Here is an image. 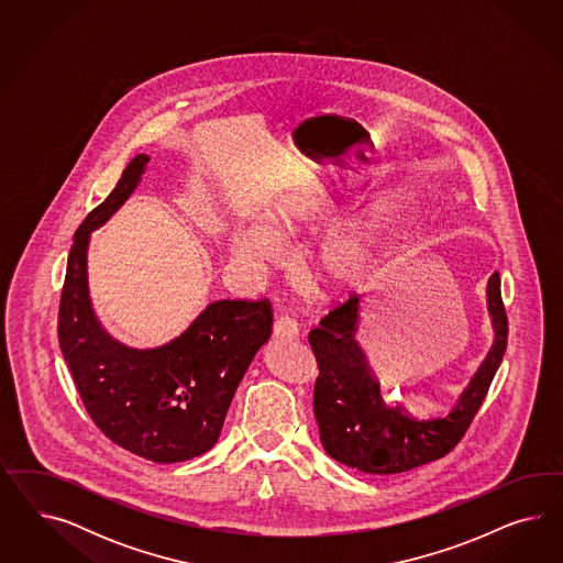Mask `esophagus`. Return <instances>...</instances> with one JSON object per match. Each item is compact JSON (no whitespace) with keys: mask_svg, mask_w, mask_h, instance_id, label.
Instances as JSON below:
<instances>
[{"mask_svg":"<svg viewBox=\"0 0 563 563\" xmlns=\"http://www.w3.org/2000/svg\"><path fill=\"white\" fill-rule=\"evenodd\" d=\"M273 330L274 336H278V339H297L299 336V325L295 320H290L289 316L276 318Z\"/></svg>","mask_w":563,"mask_h":563,"instance_id":"obj_1","label":"esophagus"}]
</instances>
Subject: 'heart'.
<instances>
[{"label":"heart","instance_id":"b5f03b06","mask_svg":"<svg viewBox=\"0 0 563 563\" xmlns=\"http://www.w3.org/2000/svg\"><path fill=\"white\" fill-rule=\"evenodd\" d=\"M336 206L330 198L289 200L271 214V233L262 227H245L233 239V256L247 273H268L278 262V241L303 238L336 222ZM407 206L396 196H382L357 222L325 238L307 257L309 287L325 297H346L363 289L393 262Z\"/></svg>","mask_w":563,"mask_h":563}]
</instances>
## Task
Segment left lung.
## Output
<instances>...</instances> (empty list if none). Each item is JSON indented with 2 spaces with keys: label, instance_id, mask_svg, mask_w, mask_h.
<instances>
[{
  "label": "left lung",
  "instance_id": "8db88e82",
  "mask_svg": "<svg viewBox=\"0 0 563 563\" xmlns=\"http://www.w3.org/2000/svg\"><path fill=\"white\" fill-rule=\"evenodd\" d=\"M487 299L494 346L454 410L433 421H417L402 407L384 402L379 384L355 341L361 295L353 292L330 309L309 332L320 369L313 386V415L325 452L334 461L372 475L407 473L452 452L481 409L508 346V316L497 273L489 278Z\"/></svg>",
  "mask_w": 563,
  "mask_h": 563
}]
</instances>
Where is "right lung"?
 <instances>
[{
	"label": "right lung",
	"mask_w": 563,
	"mask_h": 563,
	"mask_svg": "<svg viewBox=\"0 0 563 563\" xmlns=\"http://www.w3.org/2000/svg\"><path fill=\"white\" fill-rule=\"evenodd\" d=\"M148 163L134 156L104 202L88 212L69 250L57 336L76 390L107 440L146 461L170 464L208 452L257 349L271 339L268 299L210 303L175 341L136 351L102 330L88 297L90 231L134 191Z\"/></svg>",
	"instance_id": "add662e5"
}]
</instances>
